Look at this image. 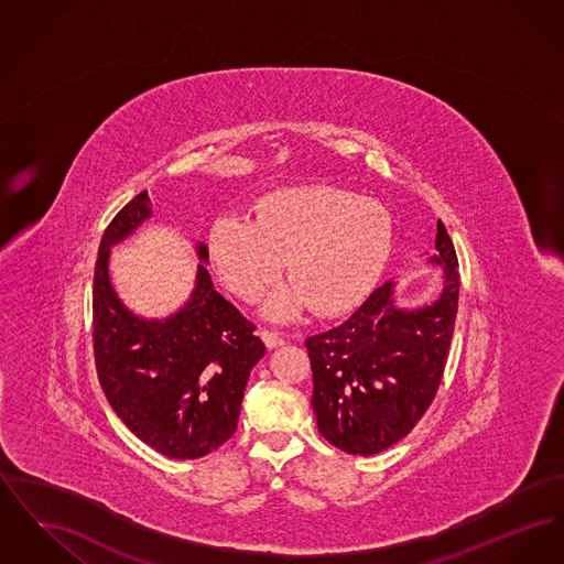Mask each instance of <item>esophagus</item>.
<instances>
[{"label": "esophagus", "instance_id": "34e87169", "mask_svg": "<svg viewBox=\"0 0 564 564\" xmlns=\"http://www.w3.org/2000/svg\"><path fill=\"white\" fill-rule=\"evenodd\" d=\"M260 336H262V340H264V345H267L269 349H276V347H281V345L285 343L276 332H269V329H262Z\"/></svg>", "mask_w": 564, "mask_h": 564}]
</instances>
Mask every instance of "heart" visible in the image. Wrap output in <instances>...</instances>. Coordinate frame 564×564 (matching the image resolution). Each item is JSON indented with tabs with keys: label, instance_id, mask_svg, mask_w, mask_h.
<instances>
[{
	"label": "heart",
	"instance_id": "heart-1",
	"mask_svg": "<svg viewBox=\"0 0 564 564\" xmlns=\"http://www.w3.org/2000/svg\"><path fill=\"white\" fill-rule=\"evenodd\" d=\"M256 219L219 215L209 230V253L226 285L247 300L283 270L292 283L264 302L272 322L294 319L313 306L338 315L359 304L384 267L393 226L372 198L332 186L276 189L256 203Z\"/></svg>",
	"mask_w": 564,
	"mask_h": 564
}]
</instances>
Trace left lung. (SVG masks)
<instances>
[{"label": "left lung", "mask_w": 564, "mask_h": 564, "mask_svg": "<svg viewBox=\"0 0 564 564\" xmlns=\"http://www.w3.org/2000/svg\"><path fill=\"white\" fill-rule=\"evenodd\" d=\"M427 264L442 269V292L427 304H398V283L387 281L343 325L306 338L317 427L349 455L387 451L435 398L458 306V262L442 221Z\"/></svg>", "instance_id": "1"}]
</instances>
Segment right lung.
Wrapping results in <instances>:
<instances>
[{"mask_svg":"<svg viewBox=\"0 0 564 564\" xmlns=\"http://www.w3.org/2000/svg\"><path fill=\"white\" fill-rule=\"evenodd\" d=\"M152 217L148 192L111 219L99 245L93 290V340L101 389L120 421L169 458H200L232 437L253 366L267 347L209 276V249L198 258L189 297L169 317L133 313L109 276L111 247Z\"/></svg>","mask_w":564,"mask_h":564,"instance_id":"1","label":"right lung"}]
</instances>
